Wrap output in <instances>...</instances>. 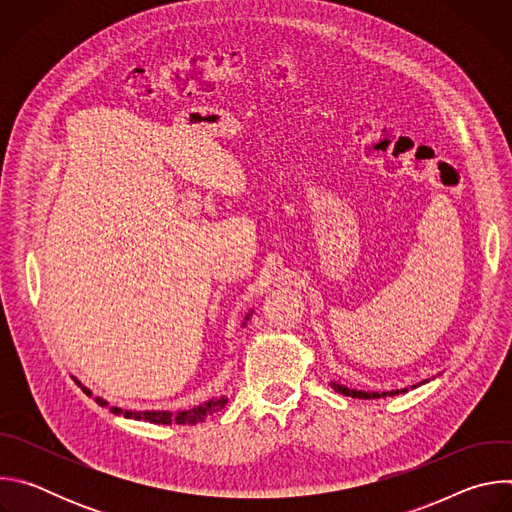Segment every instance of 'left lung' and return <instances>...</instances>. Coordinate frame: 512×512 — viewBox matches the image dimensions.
<instances>
[{
    "instance_id": "1",
    "label": "left lung",
    "mask_w": 512,
    "mask_h": 512,
    "mask_svg": "<svg viewBox=\"0 0 512 512\" xmlns=\"http://www.w3.org/2000/svg\"><path fill=\"white\" fill-rule=\"evenodd\" d=\"M425 383H427V379L421 381V383H417V385H413L411 389H415V387H419V385H425ZM330 385H332V389H334L336 393H342V395L354 397V399H381V397H395V395H399V393H407V389H395V391H383V393L373 391V393H369V391L348 389V387H344V385H340V383H330Z\"/></svg>"
}]
</instances>
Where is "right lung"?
Instances as JSON below:
<instances>
[{
	"label": "right lung",
	"mask_w": 512,
	"mask_h": 512,
	"mask_svg": "<svg viewBox=\"0 0 512 512\" xmlns=\"http://www.w3.org/2000/svg\"><path fill=\"white\" fill-rule=\"evenodd\" d=\"M251 314H247L245 320H249ZM79 383V381H77ZM81 385V383H79ZM83 387V385H81ZM85 393L91 395V391L87 387H83ZM229 399L225 397H218V399H210L198 407L186 409V411H129V409H121V407H109L115 415H123L127 419H143V421H150V423H162V425H170V423H178V425H194L204 421L208 415L221 411L227 405ZM97 403L107 407V401L97 397Z\"/></svg>",
	"instance_id": "obj_1"
}]
</instances>
